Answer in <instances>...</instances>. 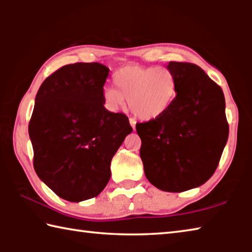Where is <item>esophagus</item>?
Listing matches in <instances>:
<instances>
[{
	"instance_id": "34e87169",
	"label": "esophagus",
	"mask_w": 252,
	"mask_h": 252,
	"mask_svg": "<svg viewBox=\"0 0 252 252\" xmlns=\"http://www.w3.org/2000/svg\"><path fill=\"white\" fill-rule=\"evenodd\" d=\"M135 120L134 119H130V125H131V126H132V129L133 130H135Z\"/></svg>"
}]
</instances>
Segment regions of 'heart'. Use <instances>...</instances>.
<instances>
[{
	"instance_id": "obj_1",
	"label": "heart",
	"mask_w": 252,
	"mask_h": 252,
	"mask_svg": "<svg viewBox=\"0 0 252 252\" xmlns=\"http://www.w3.org/2000/svg\"><path fill=\"white\" fill-rule=\"evenodd\" d=\"M113 88L103 91L105 104L111 110L127 106L143 121L159 118L167 111L177 95L174 74L163 66L126 65L116 72Z\"/></svg>"
}]
</instances>
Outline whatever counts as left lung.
<instances>
[{"label":"left lung","instance_id":"8db88e82","mask_svg":"<svg viewBox=\"0 0 252 252\" xmlns=\"http://www.w3.org/2000/svg\"><path fill=\"white\" fill-rule=\"evenodd\" d=\"M167 69L176 78V99L162 116L135 127L148 180L162 191L182 192L215 173L229 126L223 92L201 67L169 62Z\"/></svg>","mask_w":252,"mask_h":252}]
</instances>
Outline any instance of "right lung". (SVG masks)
<instances>
[{
	"instance_id": "add662e5",
	"label": "right lung",
	"mask_w": 252,
	"mask_h": 252,
	"mask_svg": "<svg viewBox=\"0 0 252 252\" xmlns=\"http://www.w3.org/2000/svg\"><path fill=\"white\" fill-rule=\"evenodd\" d=\"M109 69L101 63L62 66L44 80L29 125L34 170L60 198L80 202L99 195L129 119L104 108Z\"/></svg>"
}]
</instances>
